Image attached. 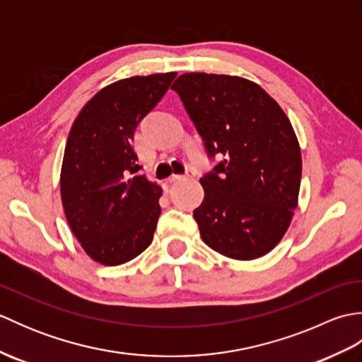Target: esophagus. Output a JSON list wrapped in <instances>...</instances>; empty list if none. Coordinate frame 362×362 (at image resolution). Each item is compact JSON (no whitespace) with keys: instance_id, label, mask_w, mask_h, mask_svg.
I'll return each instance as SVG.
<instances>
[{"instance_id":"obj_1","label":"esophagus","mask_w":362,"mask_h":362,"mask_svg":"<svg viewBox=\"0 0 362 362\" xmlns=\"http://www.w3.org/2000/svg\"><path fill=\"white\" fill-rule=\"evenodd\" d=\"M188 177H191L189 174H187V175H182V174H173L171 177H169V182H180V180H183V179H188Z\"/></svg>"}]
</instances>
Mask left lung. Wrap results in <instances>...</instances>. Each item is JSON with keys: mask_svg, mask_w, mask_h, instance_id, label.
Here are the masks:
<instances>
[{"mask_svg": "<svg viewBox=\"0 0 362 362\" xmlns=\"http://www.w3.org/2000/svg\"><path fill=\"white\" fill-rule=\"evenodd\" d=\"M210 156L193 211L204 243L232 259L271 252L298 204L302 153L289 118L258 83L240 76L185 73L173 83Z\"/></svg>", "mask_w": 362, "mask_h": 362, "instance_id": "left-lung-1", "label": "left lung"}]
</instances>
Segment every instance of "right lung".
<instances>
[{
	"mask_svg": "<svg viewBox=\"0 0 362 362\" xmlns=\"http://www.w3.org/2000/svg\"><path fill=\"white\" fill-rule=\"evenodd\" d=\"M177 73L132 76L101 88L82 107L68 135L60 197L83 252L104 266L134 259L152 243L161 187L138 174L136 126Z\"/></svg>",
	"mask_w": 362,
	"mask_h": 362,
	"instance_id": "1",
	"label": "right lung"
}]
</instances>
